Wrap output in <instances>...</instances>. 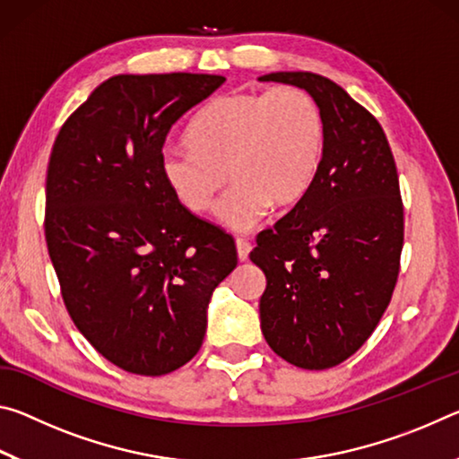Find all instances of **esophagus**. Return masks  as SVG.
Wrapping results in <instances>:
<instances>
[{"instance_id":"obj_1","label":"esophagus","mask_w":459,"mask_h":459,"mask_svg":"<svg viewBox=\"0 0 459 459\" xmlns=\"http://www.w3.org/2000/svg\"><path fill=\"white\" fill-rule=\"evenodd\" d=\"M248 253H251V243L247 238H237V255L240 261L248 259Z\"/></svg>"}]
</instances>
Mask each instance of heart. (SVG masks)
<instances>
[{
  "instance_id": "1",
  "label": "heart",
  "mask_w": 459,
  "mask_h": 459,
  "mask_svg": "<svg viewBox=\"0 0 459 459\" xmlns=\"http://www.w3.org/2000/svg\"><path fill=\"white\" fill-rule=\"evenodd\" d=\"M188 143L168 147L160 172L190 212L216 204L224 227L247 230L267 208L295 206L312 190L325 152V121L317 100L298 87L230 92L196 115Z\"/></svg>"
}]
</instances>
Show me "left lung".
<instances>
[{
    "mask_svg": "<svg viewBox=\"0 0 459 459\" xmlns=\"http://www.w3.org/2000/svg\"><path fill=\"white\" fill-rule=\"evenodd\" d=\"M263 82L307 91L322 108L320 174L251 261L263 269L261 330L293 367L324 370L368 340L393 298L403 251L397 166L380 123L336 82L314 73H271Z\"/></svg>",
    "mask_w": 459,
    "mask_h": 459,
    "instance_id": "8db88e82",
    "label": "left lung"
}]
</instances>
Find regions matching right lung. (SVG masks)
<instances>
[{
	"label": "right lung",
	"mask_w": 459,
	"mask_h": 459,
	"mask_svg": "<svg viewBox=\"0 0 459 459\" xmlns=\"http://www.w3.org/2000/svg\"><path fill=\"white\" fill-rule=\"evenodd\" d=\"M224 81L111 76L52 147L44 232L62 299L92 348L134 375L196 356L211 295L237 267L232 237L184 208L160 172L169 129Z\"/></svg>",
	"instance_id": "add662e5"
}]
</instances>
